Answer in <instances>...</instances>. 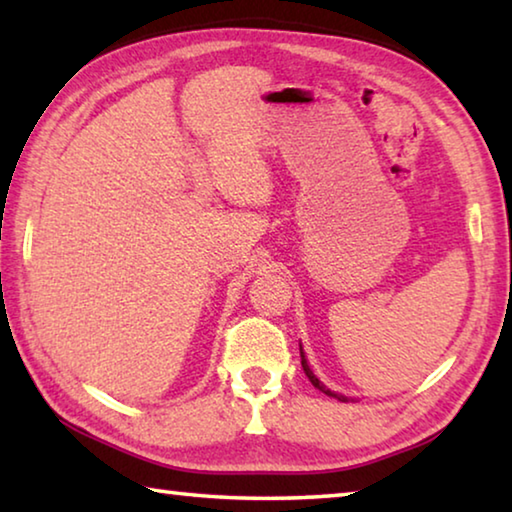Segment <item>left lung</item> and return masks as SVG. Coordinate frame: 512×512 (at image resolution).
I'll return each mask as SVG.
<instances>
[{
	"instance_id": "1",
	"label": "left lung",
	"mask_w": 512,
	"mask_h": 512,
	"mask_svg": "<svg viewBox=\"0 0 512 512\" xmlns=\"http://www.w3.org/2000/svg\"><path fill=\"white\" fill-rule=\"evenodd\" d=\"M300 359H302V370H305V375L309 377L311 384H314V386L318 388V391H323V393L329 395V397H336V400H339V402H348V397H343V395H339V393H332V391H329V388H325L323 384H320L314 372H311V368L307 366V359H305V352H302V345H300Z\"/></svg>"
}]
</instances>
